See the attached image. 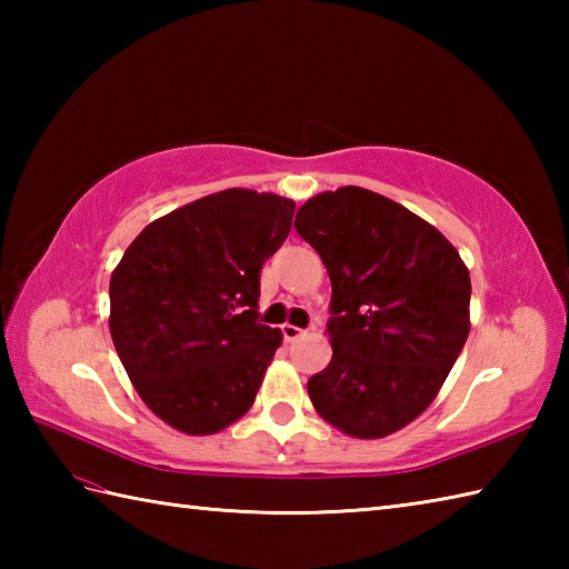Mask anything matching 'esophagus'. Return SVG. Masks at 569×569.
<instances>
[{"label": "esophagus", "mask_w": 569, "mask_h": 569, "mask_svg": "<svg viewBox=\"0 0 569 569\" xmlns=\"http://www.w3.org/2000/svg\"><path fill=\"white\" fill-rule=\"evenodd\" d=\"M281 332H283V340H286V342H296L298 337H303V335H306V330L296 328V325H291V322L281 325Z\"/></svg>", "instance_id": "34e87169"}]
</instances>
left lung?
I'll use <instances>...</instances> for the list:
<instances>
[{
  "label": "left lung",
  "mask_w": 569,
  "mask_h": 569,
  "mask_svg": "<svg viewBox=\"0 0 569 569\" xmlns=\"http://www.w3.org/2000/svg\"><path fill=\"white\" fill-rule=\"evenodd\" d=\"M296 229L332 283V359L310 401L352 438L377 440L426 410L469 335V271L422 217L357 186L310 198Z\"/></svg>",
  "instance_id": "8db88e82"
}]
</instances>
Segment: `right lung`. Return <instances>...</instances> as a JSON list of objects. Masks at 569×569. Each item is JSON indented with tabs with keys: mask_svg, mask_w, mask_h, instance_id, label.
Wrapping results in <instances>:
<instances>
[{
	"mask_svg": "<svg viewBox=\"0 0 569 569\" xmlns=\"http://www.w3.org/2000/svg\"><path fill=\"white\" fill-rule=\"evenodd\" d=\"M296 202L244 188L168 212L110 278V332L141 401L186 435L247 413L283 335L259 322V271Z\"/></svg>",
	"mask_w": 569,
	"mask_h": 569,
	"instance_id": "right-lung-1",
	"label": "right lung"
}]
</instances>
